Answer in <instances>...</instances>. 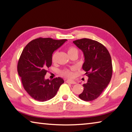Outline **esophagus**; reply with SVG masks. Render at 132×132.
<instances>
[{"mask_svg": "<svg viewBox=\"0 0 132 132\" xmlns=\"http://www.w3.org/2000/svg\"><path fill=\"white\" fill-rule=\"evenodd\" d=\"M66 82H68V83H70V84H74L76 83V82L75 81H73V80H67Z\"/></svg>", "mask_w": 132, "mask_h": 132, "instance_id": "1", "label": "esophagus"}]
</instances>
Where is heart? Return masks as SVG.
Here are the masks:
<instances>
[{
  "label": "heart",
  "mask_w": 132,
  "mask_h": 132,
  "mask_svg": "<svg viewBox=\"0 0 132 132\" xmlns=\"http://www.w3.org/2000/svg\"><path fill=\"white\" fill-rule=\"evenodd\" d=\"M68 54L69 55H70L72 53H78V51L76 48L73 47V46H71V47H69L68 51ZM57 54V52L56 51L54 53H53V55L52 56V61L53 62H55L56 61V55ZM75 69H71V70H63L62 71V75H63L64 76L69 77V78H71L73 77L74 76V71Z\"/></svg>",
  "instance_id": "1"
}]
</instances>
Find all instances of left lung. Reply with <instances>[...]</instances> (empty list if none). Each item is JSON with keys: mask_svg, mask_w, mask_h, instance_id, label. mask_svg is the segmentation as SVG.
<instances>
[{"mask_svg": "<svg viewBox=\"0 0 132 132\" xmlns=\"http://www.w3.org/2000/svg\"><path fill=\"white\" fill-rule=\"evenodd\" d=\"M73 43L83 53L84 62L82 68L88 77L79 97L85 101H93L101 94L111 81L112 75L111 55L103 45L94 40L82 38Z\"/></svg>", "mask_w": 132, "mask_h": 132, "instance_id": "left-lung-1", "label": "left lung"}]
</instances>
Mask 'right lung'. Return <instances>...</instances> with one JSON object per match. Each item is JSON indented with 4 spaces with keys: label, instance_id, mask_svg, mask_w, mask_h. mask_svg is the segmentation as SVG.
I'll return each instance as SVG.
<instances>
[{
    "label": "right lung",
    "instance_id": "obj_1",
    "mask_svg": "<svg viewBox=\"0 0 132 132\" xmlns=\"http://www.w3.org/2000/svg\"><path fill=\"white\" fill-rule=\"evenodd\" d=\"M66 41L39 38L29 42L21 53L18 74L25 90L37 101L44 102L54 97L64 82L61 77L51 80L45 79V76L52 64L53 52Z\"/></svg>",
    "mask_w": 132,
    "mask_h": 132
}]
</instances>
